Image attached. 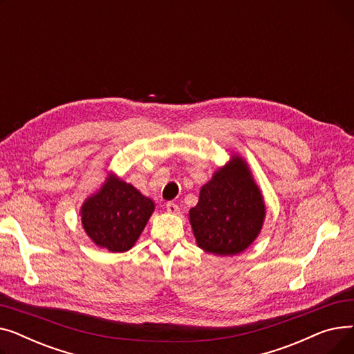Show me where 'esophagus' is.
Here are the masks:
<instances>
[{"mask_svg":"<svg viewBox=\"0 0 354 354\" xmlns=\"http://www.w3.org/2000/svg\"><path fill=\"white\" fill-rule=\"evenodd\" d=\"M166 211L171 212V214H178L179 212V207L176 205L175 202H167L166 203Z\"/></svg>","mask_w":354,"mask_h":354,"instance_id":"34e87169","label":"esophagus"}]
</instances>
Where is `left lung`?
<instances>
[{"mask_svg":"<svg viewBox=\"0 0 354 354\" xmlns=\"http://www.w3.org/2000/svg\"><path fill=\"white\" fill-rule=\"evenodd\" d=\"M266 205L245 162L235 156L203 185L189 211L198 245L215 255H235L259 234Z\"/></svg>","mask_w":354,"mask_h":354,"instance_id":"left-lung-1","label":"left lung"}]
</instances>
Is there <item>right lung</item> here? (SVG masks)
<instances>
[{
	"label": "right lung",
	"mask_w": 354,
	"mask_h": 354,
	"mask_svg": "<svg viewBox=\"0 0 354 354\" xmlns=\"http://www.w3.org/2000/svg\"><path fill=\"white\" fill-rule=\"evenodd\" d=\"M155 205L135 187L110 178L82 208V222L93 243L111 252L133 247Z\"/></svg>",
	"instance_id": "obj_1"
}]
</instances>
